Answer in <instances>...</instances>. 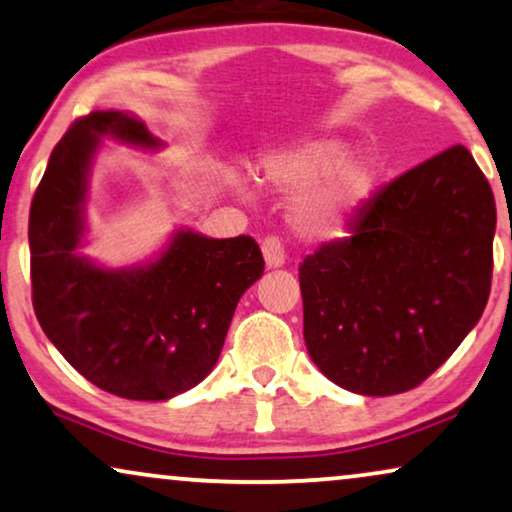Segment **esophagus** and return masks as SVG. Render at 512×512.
<instances>
[{
    "label": "esophagus",
    "mask_w": 512,
    "mask_h": 512,
    "mask_svg": "<svg viewBox=\"0 0 512 512\" xmlns=\"http://www.w3.org/2000/svg\"><path fill=\"white\" fill-rule=\"evenodd\" d=\"M261 251H263L265 265H268V268H280V265H284V261H287V254H284V242L280 235L263 237Z\"/></svg>",
    "instance_id": "esophagus-1"
}]
</instances>
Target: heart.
I'll list each match as a JSON object with an SVG mask.
<instances>
[{"label": "heart", "instance_id": "heart-1", "mask_svg": "<svg viewBox=\"0 0 512 512\" xmlns=\"http://www.w3.org/2000/svg\"><path fill=\"white\" fill-rule=\"evenodd\" d=\"M345 145L315 141L270 159L265 178L284 192H302L294 207L296 225L315 237H331L369 195L374 169L364 159H343Z\"/></svg>", "mask_w": 512, "mask_h": 512}]
</instances>
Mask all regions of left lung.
<instances>
[{"label":"left lung","instance_id":"1","mask_svg":"<svg viewBox=\"0 0 512 512\" xmlns=\"http://www.w3.org/2000/svg\"><path fill=\"white\" fill-rule=\"evenodd\" d=\"M494 230V192L463 145L364 199L348 237L298 268L303 338L322 374L376 397L421 386L482 317Z\"/></svg>","mask_w":512,"mask_h":512}]
</instances>
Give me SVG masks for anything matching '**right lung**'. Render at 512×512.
Returning <instances> with one entry per match:
<instances>
[{
  "label": "right lung",
  "instance_id": "1",
  "mask_svg": "<svg viewBox=\"0 0 512 512\" xmlns=\"http://www.w3.org/2000/svg\"><path fill=\"white\" fill-rule=\"evenodd\" d=\"M157 148L143 122L117 110L79 117L53 148L30 204L32 305L49 341L105 393L159 402L214 369L232 313L263 275L254 237L178 232L141 270L112 272L75 254L86 169L101 136Z\"/></svg>",
  "mask_w": 512,
  "mask_h": 512
}]
</instances>
